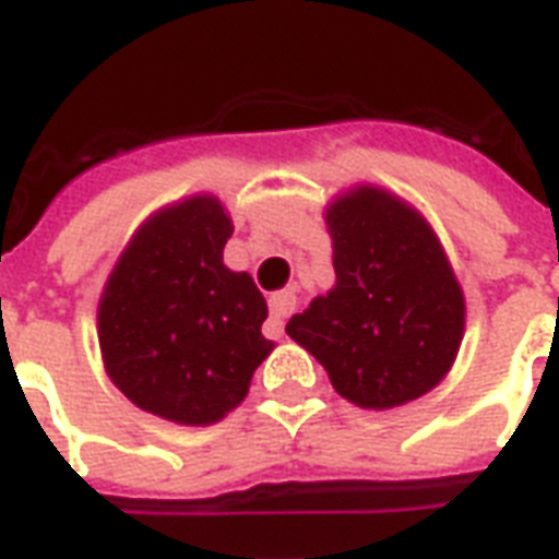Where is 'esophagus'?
Returning <instances> with one entry per match:
<instances>
[{
	"mask_svg": "<svg viewBox=\"0 0 559 559\" xmlns=\"http://www.w3.org/2000/svg\"><path fill=\"white\" fill-rule=\"evenodd\" d=\"M293 310H296V296L293 293H275L270 298V313L275 325H284V319H289Z\"/></svg>",
	"mask_w": 559,
	"mask_h": 559,
	"instance_id": "esophagus-1",
	"label": "esophagus"
}]
</instances>
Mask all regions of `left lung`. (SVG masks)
I'll return each mask as SVG.
<instances>
[{"label": "left lung", "instance_id": "1", "mask_svg": "<svg viewBox=\"0 0 559 559\" xmlns=\"http://www.w3.org/2000/svg\"><path fill=\"white\" fill-rule=\"evenodd\" d=\"M336 287L287 322L348 402L383 411L433 390L463 340V293L428 223L360 187L328 211Z\"/></svg>", "mask_w": 559, "mask_h": 559}]
</instances>
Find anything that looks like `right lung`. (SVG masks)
Segmentation results:
<instances>
[{"label":"right lung","instance_id":"obj_1","mask_svg":"<svg viewBox=\"0 0 559 559\" xmlns=\"http://www.w3.org/2000/svg\"><path fill=\"white\" fill-rule=\"evenodd\" d=\"M231 219L211 195L152 216L99 305V346L126 399L178 425H211L249 393L272 352L266 301L223 263Z\"/></svg>","mask_w":559,"mask_h":559}]
</instances>
